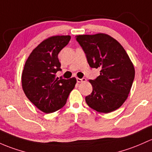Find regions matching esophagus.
<instances>
[{
	"label": "esophagus",
	"instance_id": "obj_1",
	"mask_svg": "<svg viewBox=\"0 0 152 152\" xmlns=\"http://www.w3.org/2000/svg\"><path fill=\"white\" fill-rule=\"evenodd\" d=\"M76 81H77L78 83H81V82H84V81H87V79L85 78H82V79H79V78H76Z\"/></svg>",
	"mask_w": 152,
	"mask_h": 152
}]
</instances>
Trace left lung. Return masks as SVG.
Wrapping results in <instances>:
<instances>
[{
	"label": "left lung",
	"instance_id": "1",
	"mask_svg": "<svg viewBox=\"0 0 152 152\" xmlns=\"http://www.w3.org/2000/svg\"><path fill=\"white\" fill-rule=\"evenodd\" d=\"M89 66L100 68V76L89 80L92 92L85 97L90 108L100 113L118 109L132 87L135 69L130 57L116 40L103 33L76 36Z\"/></svg>",
	"mask_w": 152,
	"mask_h": 152
}]
</instances>
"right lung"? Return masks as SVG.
<instances>
[{"label": "right lung", "instance_id": "obj_1", "mask_svg": "<svg viewBox=\"0 0 152 152\" xmlns=\"http://www.w3.org/2000/svg\"><path fill=\"white\" fill-rule=\"evenodd\" d=\"M71 40L70 36H52L33 50L22 75V89L27 97L39 110L49 114L66 103L76 83L75 78L56 77L61 71L58 54Z\"/></svg>", "mask_w": 152, "mask_h": 152}]
</instances>
